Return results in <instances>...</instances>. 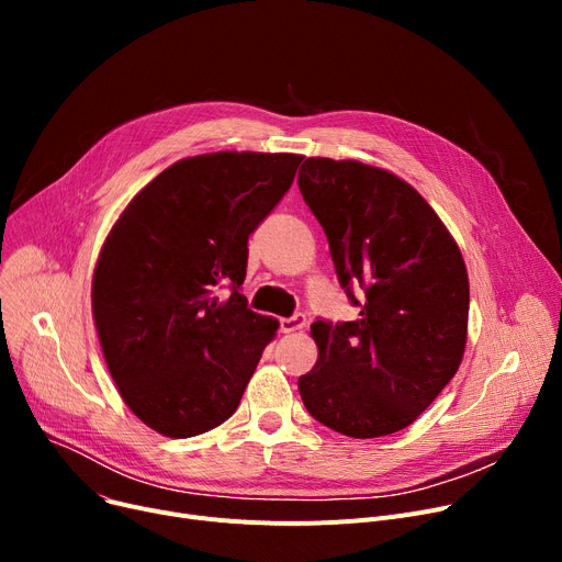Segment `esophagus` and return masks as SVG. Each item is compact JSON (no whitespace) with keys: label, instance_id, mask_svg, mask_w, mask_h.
Listing matches in <instances>:
<instances>
[{"label":"esophagus","instance_id":"34e87169","mask_svg":"<svg viewBox=\"0 0 562 562\" xmlns=\"http://www.w3.org/2000/svg\"><path fill=\"white\" fill-rule=\"evenodd\" d=\"M305 323H307V316H305L303 312H296L293 316L280 318V330H282L284 335H289V333H299V330H303V328H305Z\"/></svg>","mask_w":562,"mask_h":562}]
</instances>
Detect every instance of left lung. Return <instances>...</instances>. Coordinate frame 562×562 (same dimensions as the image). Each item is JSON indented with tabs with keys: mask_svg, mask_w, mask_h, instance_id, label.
Returning a JSON list of instances; mask_svg holds the SVG:
<instances>
[{
	"mask_svg": "<svg viewBox=\"0 0 562 562\" xmlns=\"http://www.w3.org/2000/svg\"><path fill=\"white\" fill-rule=\"evenodd\" d=\"M301 193L328 236L360 318L312 323L314 369L299 378L310 415L369 439L415 422L456 375L469 280L453 236L396 175L360 161L305 159ZM352 288H362L358 302Z\"/></svg>",
	"mask_w": 562,
	"mask_h": 562,
	"instance_id": "1",
	"label": "left lung"
}]
</instances>
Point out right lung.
Returning <instances> with one entry per match:
<instances>
[{"label":"right lung","mask_w":562,"mask_h":562,"mask_svg":"<svg viewBox=\"0 0 562 562\" xmlns=\"http://www.w3.org/2000/svg\"><path fill=\"white\" fill-rule=\"evenodd\" d=\"M301 155L214 153L159 172L115 221L93 276L111 378L166 437L221 426L239 407L278 321L248 310V236L289 191ZM227 285L231 296L215 291Z\"/></svg>","instance_id":"obj_1"}]
</instances>
